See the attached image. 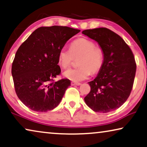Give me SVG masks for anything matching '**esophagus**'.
I'll list each match as a JSON object with an SVG mask.
<instances>
[{"instance_id":"obj_1","label":"esophagus","mask_w":147,"mask_h":147,"mask_svg":"<svg viewBox=\"0 0 147 147\" xmlns=\"http://www.w3.org/2000/svg\"><path fill=\"white\" fill-rule=\"evenodd\" d=\"M81 84L79 82H71V85L72 86H80Z\"/></svg>"}]
</instances>
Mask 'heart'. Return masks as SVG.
I'll use <instances>...</instances> for the list:
<instances>
[{"instance_id":"obj_1","label":"heart","mask_w":147,"mask_h":147,"mask_svg":"<svg viewBox=\"0 0 147 147\" xmlns=\"http://www.w3.org/2000/svg\"><path fill=\"white\" fill-rule=\"evenodd\" d=\"M75 69L64 72V76L74 82L87 79L91 73H96L101 69L104 61V52L100 47L95 46L92 41L86 38H78L70 45L69 50L61 49L58 54V63L63 69L71 66L73 58L79 57Z\"/></svg>"}]
</instances>
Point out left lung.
Here are the masks:
<instances>
[{"label": "left lung", "mask_w": 147, "mask_h": 147, "mask_svg": "<svg viewBox=\"0 0 147 147\" xmlns=\"http://www.w3.org/2000/svg\"><path fill=\"white\" fill-rule=\"evenodd\" d=\"M82 34L97 41L104 52L102 67L95 79L88 82L90 92L84 101L96 112L115 110L132 90L137 69L133 52L119 35L108 28L85 30Z\"/></svg>", "instance_id": "1"}]
</instances>
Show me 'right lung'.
Here are the masks:
<instances>
[{"label": "right lung", "instance_id": "right-lung-1", "mask_svg": "<svg viewBox=\"0 0 147 147\" xmlns=\"http://www.w3.org/2000/svg\"><path fill=\"white\" fill-rule=\"evenodd\" d=\"M80 30L67 26L40 27L30 35L15 55L12 75L15 91L21 102L38 112H46L59 104L71 81L63 78L58 54Z\"/></svg>", "mask_w": 147, "mask_h": 147}]
</instances>
